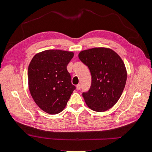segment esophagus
I'll return each instance as SVG.
<instances>
[{
	"mask_svg": "<svg viewBox=\"0 0 152 152\" xmlns=\"http://www.w3.org/2000/svg\"><path fill=\"white\" fill-rule=\"evenodd\" d=\"M80 89H81V86H80V84H78L76 86V89L78 90V91H79V90H80Z\"/></svg>",
	"mask_w": 152,
	"mask_h": 152,
	"instance_id": "obj_1",
	"label": "esophagus"
}]
</instances>
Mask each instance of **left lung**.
Returning <instances> with one entry per match:
<instances>
[{"label": "left lung", "mask_w": 152, "mask_h": 152, "mask_svg": "<svg viewBox=\"0 0 152 152\" xmlns=\"http://www.w3.org/2000/svg\"><path fill=\"white\" fill-rule=\"evenodd\" d=\"M79 59L89 68L91 85L82 96L89 108L104 112L118 102L127 80L124 61L114 51L106 48H94L82 51Z\"/></svg>", "instance_id": "obj_1"}]
</instances>
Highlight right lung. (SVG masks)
<instances>
[{
	"label": "right lung",
	"mask_w": 152,
	"mask_h": 152,
	"mask_svg": "<svg viewBox=\"0 0 152 152\" xmlns=\"http://www.w3.org/2000/svg\"><path fill=\"white\" fill-rule=\"evenodd\" d=\"M73 56L71 51L48 50L35 55L28 65L31 95L38 107L48 114L63 111L76 89L66 69Z\"/></svg>",
	"instance_id": "add662e5"
}]
</instances>
